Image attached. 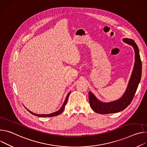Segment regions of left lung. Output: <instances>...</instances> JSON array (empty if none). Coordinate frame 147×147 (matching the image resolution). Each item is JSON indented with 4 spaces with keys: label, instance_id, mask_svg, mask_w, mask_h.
<instances>
[{
    "label": "left lung",
    "instance_id": "8db88e82",
    "mask_svg": "<svg viewBox=\"0 0 147 147\" xmlns=\"http://www.w3.org/2000/svg\"><path fill=\"white\" fill-rule=\"evenodd\" d=\"M123 41L131 45L135 53L134 68L129 78L126 90L120 99L110 102H103L99 100L90 91L89 99L91 108L99 114H110L117 113L125 109L131 102L140 82L142 74V63L140 56L138 47L134 41L130 38H123Z\"/></svg>",
    "mask_w": 147,
    "mask_h": 147
}]
</instances>
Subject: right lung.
<instances>
[{"label":"right lung","instance_id":"1","mask_svg":"<svg viewBox=\"0 0 147 147\" xmlns=\"http://www.w3.org/2000/svg\"><path fill=\"white\" fill-rule=\"evenodd\" d=\"M70 93H71V92H69V93L67 94V97H66V98H65V101H64V102H63L62 106H61V107L58 111H55V112H54V113H51V114H48V115H38V114H36V113H34L33 112H31V111H30L29 110H28L26 107H25V108H26L30 113H31L32 115H33L36 116H38V117H53V116H58V115H60L61 113H62L63 112V110H64V108H65V105H66V104H67V103L68 97H69Z\"/></svg>","mask_w":147,"mask_h":147}]
</instances>
